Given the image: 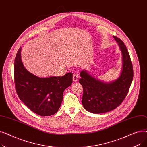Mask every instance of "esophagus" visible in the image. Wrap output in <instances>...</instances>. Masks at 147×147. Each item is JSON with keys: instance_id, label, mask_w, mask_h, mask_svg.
Here are the masks:
<instances>
[{"instance_id": "34e87169", "label": "esophagus", "mask_w": 147, "mask_h": 147, "mask_svg": "<svg viewBox=\"0 0 147 147\" xmlns=\"http://www.w3.org/2000/svg\"><path fill=\"white\" fill-rule=\"evenodd\" d=\"M78 79H79V75L78 74H76V73L73 74V82H77Z\"/></svg>"}]
</instances>
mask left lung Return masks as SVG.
Instances as JSON below:
<instances>
[{"mask_svg":"<svg viewBox=\"0 0 147 147\" xmlns=\"http://www.w3.org/2000/svg\"><path fill=\"white\" fill-rule=\"evenodd\" d=\"M113 37L123 55V69L119 78L107 83L96 79L86 71L82 70L80 74L79 83L83 88L82 102L84 109L92 113H107L119 107L124 101L132 82L134 70L129 52L120 38Z\"/></svg>","mask_w":147,"mask_h":147,"instance_id":"8db88e82","label":"left lung"}]
</instances>
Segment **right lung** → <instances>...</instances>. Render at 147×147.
<instances>
[{
  "label": "right lung",
  "instance_id": "add662e5",
  "mask_svg": "<svg viewBox=\"0 0 147 147\" xmlns=\"http://www.w3.org/2000/svg\"><path fill=\"white\" fill-rule=\"evenodd\" d=\"M21 49H18L14 61L15 86L19 98L30 110L41 116L55 114L63 101L64 90L73 83V73L38 78L23 65Z\"/></svg>",
  "mask_w": 147,
  "mask_h": 147
}]
</instances>
